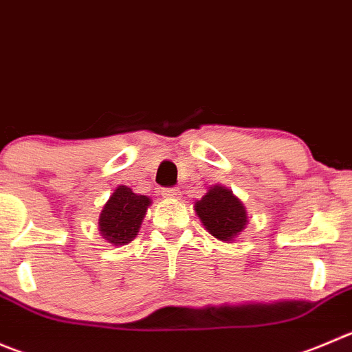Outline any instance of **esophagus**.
Returning <instances> with one entry per match:
<instances>
[{"mask_svg":"<svg viewBox=\"0 0 352 352\" xmlns=\"http://www.w3.org/2000/svg\"><path fill=\"white\" fill-rule=\"evenodd\" d=\"M163 197H166V199H175V197L180 196L179 189H175V187H166V189H163Z\"/></svg>","mask_w":352,"mask_h":352,"instance_id":"34e87169","label":"esophagus"}]
</instances>
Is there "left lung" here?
<instances>
[{"label": "left lung", "instance_id": "left-lung-1", "mask_svg": "<svg viewBox=\"0 0 352 352\" xmlns=\"http://www.w3.org/2000/svg\"><path fill=\"white\" fill-rule=\"evenodd\" d=\"M194 210L204 228L220 241H234L248 225L244 204L223 186L210 187V190L194 203Z\"/></svg>", "mask_w": 352, "mask_h": 352}]
</instances>
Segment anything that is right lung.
Here are the masks:
<instances>
[{
  "label": "right lung",
  "instance_id": "right-lung-1",
  "mask_svg": "<svg viewBox=\"0 0 352 352\" xmlns=\"http://www.w3.org/2000/svg\"><path fill=\"white\" fill-rule=\"evenodd\" d=\"M151 199L132 192L131 187L118 186L100 214V232L113 245L129 244L138 235Z\"/></svg>",
  "mask_w": 352,
  "mask_h": 352
}]
</instances>
